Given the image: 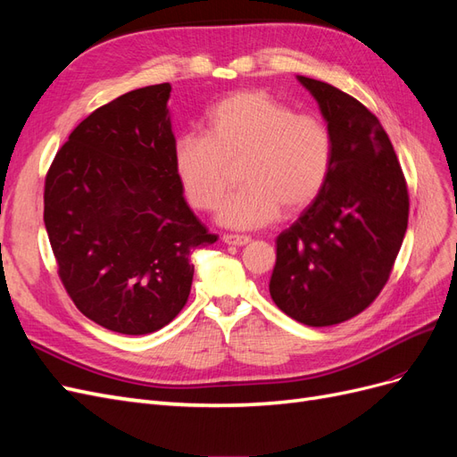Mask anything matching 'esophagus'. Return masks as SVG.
Returning <instances> with one entry per match:
<instances>
[{
  "label": "esophagus",
  "mask_w": 457,
  "mask_h": 457,
  "mask_svg": "<svg viewBox=\"0 0 457 457\" xmlns=\"http://www.w3.org/2000/svg\"><path fill=\"white\" fill-rule=\"evenodd\" d=\"M223 242L228 245H245L247 242H252V238L245 237V234H223Z\"/></svg>",
  "instance_id": "1"
}]
</instances>
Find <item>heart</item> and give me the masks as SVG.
I'll return each instance as SVG.
<instances>
[{
	"instance_id": "1",
	"label": "heart",
	"mask_w": 457,
	"mask_h": 457,
	"mask_svg": "<svg viewBox=\"0 0 457 457\" xmlns=\"http://www.w3.org/2000/svg\"><path fill=\"white\" fill-rule=\"evenodd\" d=\"M240 162L237 192L219 220L232 228H259L280 215L309 205L326 187L334 165V137L314 114L262 91H238L210 108L205 133L177 137L173 165L192 207L213 212Z\"/></svg>"
}]
</instances>
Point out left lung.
Listing matches in <instances>:
<instances>
[{
	"instance_id": "obj_1",
	"label": "left lung",
	"mask_w": 457,
	"mask_h": 457,
	"mask_svg": "<svg viewBox=\"0 0 457 457\" xmlns=\"http://www.w3.org/2000/svg\"><path fill=\"white\" fill-rule=\"evenodd\" d=\"M334 137L326 187L276 238L270 297L312 328L334 326L368 309L395 265L408 228L410 198L389 135L354 96L297 76Z\"/></svg>"
}]
</instances>
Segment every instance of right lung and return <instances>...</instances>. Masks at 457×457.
<instances>
[{"label":"right lung","instance_id":"add662e5","mask_svg":"<svg viewBox=\"0 0 457 457\" xmlns=\"http://www.w3.org/2000/svg\"><path fill=\"white\" fill-rule=\"evenodd\" d=\"M170 93L148 86L96 108L46 177L44 220L66 294L89 320L126 336L181 312L190 252L217 242L175 173Z\"/></svg>","mask_w":457,"mask_h":457}]
</instances>
